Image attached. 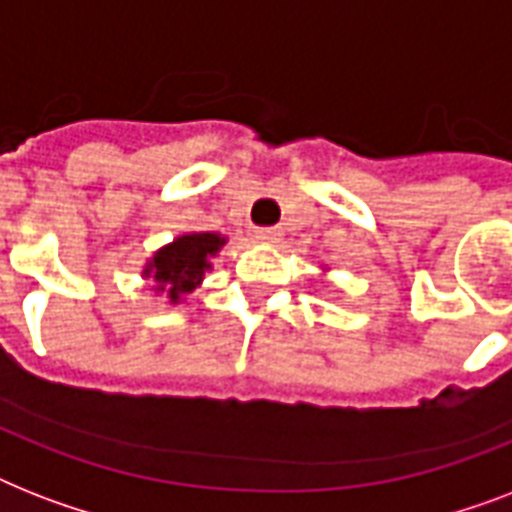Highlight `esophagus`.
Masks as SVG:
<instances>
[{"mask_svg": "<svg viewBox=\"0 0 512 512\" xmlns=\"http://www.w3.org/2000/svg\"><path fill=\"white\" fill-rule=\"evenodd\" d=\"M255 239H260L263 244H276L281 239V231L279 228H257Z\"/></svg>", "mask_w": 512, "mask_h": 512, "instance_id": "1", "label": "esophagus"}]
</instances>
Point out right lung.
Returning a JSON list of instances; mask_svg holds the SVG:
<instances>
[{
	"label": "right lung",
	"mask_w": 512,
	"mask_h": 512,
	"mask_svg": "<svg viewBox=\"0 0 512 512\" xmlns=\"http://www.w3.org/2000/svg\"><path fill=\"white\" fill-rule=\"evenodd\" d=\"M220 247H223V239L215 233H188L172 241L162 252H156L146 273H154L159 289L167 287L170 300L177 303V297L191 292L204 279V271L209 268L207 257L215 255Z\"/></svg>",
	"instance_id": "right-lung-1"
}]
</instances>
